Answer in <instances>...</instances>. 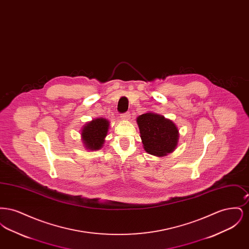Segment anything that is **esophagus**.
Wrapping results in <instances>:
<instances>
[{
  "label": "esophagus",
  "mask_w": 249,
  "mask_h": 249,
  "mask_svg": "<svg viewBox=\"0 0 249 249\" xmlns=\"http://www.w3.org/2000/svg\"><path fill=\"white\" fill-rule=\"evenodd\" d=\"M130 113L129 112H126V113H123L120 115V118L122 119H125V120H128L130 119Z\"/></svg>",
  "instance_id": "esophagus-1"
}]
</instances>
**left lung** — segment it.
<instances>
[{"label":"left lung","instance_id":"8db88e82","mask_svg":"<svg viewBox=\"0 0 249 249\" xmlns=\"http://www.w3.org/2000/svg\"><path fill=\"white\" fill-rule=\"evenodd\" d=\"M143 148L149 154L165 156L178 144V129L176 124L160 115L146 113L137 118Z\"/></svg>","mask_w":249,"mask_h":249}]
</instances>
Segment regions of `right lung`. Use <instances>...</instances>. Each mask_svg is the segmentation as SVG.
Returning <instances> with one entry per match:
<instances>
[{"label":"right lung","instance_id":"add662e5","mask_svg":"<svg viewBox=\"0 0 249 249\" xmlns=\"http://www.w3.org/2000/svg\"><path fill=\"white\" fill-rule=\"evenodd\" d=\"M109 122L105 119H96L88 123L81 132L85 146L90 150L100 149L105 142Z\"/></svg>","mask_w":249,"mask_h":249}]
</instances>
